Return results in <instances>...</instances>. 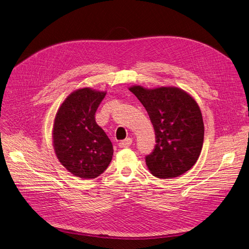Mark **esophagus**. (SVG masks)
I'll return each mask as SVG.
<instances>
[{
  "mask_svg": "<svg viewBox=\"0 0 249 249\" xmlns=\"http://www.w3.org/2000/svg\"><path fill=\"white\" fill-rule=\"evenodd\" d=\"M132 143H133V139H131V138H126L125 140H123V141L119 142V143H118V146L121 147V148H125V147L131 146V145H132Z\"/></svg>",
  "mask_w": 249,
  "mask_h": 249,
  "instance_id": "obj_1",
  "label": "esophagus"
}]
</instances>
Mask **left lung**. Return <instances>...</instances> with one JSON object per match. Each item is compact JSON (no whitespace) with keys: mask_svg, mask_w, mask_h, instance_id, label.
I'll return each mask as SVG.
<instances>
[{"mask_svg":"<svg viewBox=\"0 0 249 249\" xmlns=\"http://www.w3.org/2000/svg\"><path fill=\"white\" fill-rule=\"evenodd\" d=\"M130 91L148 112L155 131L156 145L146 156V165L159 178L185 174L200 155L204 124L195 99L177 87L146 89L133 86Z\"/></svg>","mask_w":249,"mask_h":249,"instance_id":"left-lung-1","label":"left lung"}]
</instances>
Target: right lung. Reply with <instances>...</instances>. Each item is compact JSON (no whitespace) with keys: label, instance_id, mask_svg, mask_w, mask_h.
Masks as SVG:
<instances>
[{"label":"right lung","instance_id":"1","mask_svg":"<svg viewBox=\"0 0 249 249\" xmlns=\"http://www.w3.org/2000/svg\"><path fill=\"white\" fill-rule=\"evenodd\" d=\"M106 92L78 89L59 107L53 124V146L60 163L73 176L95 178L110 163L111 141L95 121Z\"/></svg>","mask_w":249,"mask_h":249}]
</instances>
